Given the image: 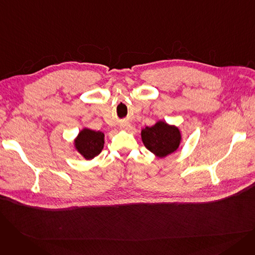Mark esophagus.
Returning a JSON list of instances; mask_svg holds the SVG:
<instances>
[{"instance_id": "esophagus-1", "label": "esophagus", "mask_w": 255, "mask_h": 255, "mask_svg": "<svg viewBox=\"0 0 255 255\" xmlns=\"http://www.w3.org/2000/svg\"><path fill=\"white\" fill-rule=\"evenodd\" d=\"M130 128H131V125L129 124V123H127V122H125V123H122L121 124V129H123V130H130Z\"/></svg>"}]
</instances>
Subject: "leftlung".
Here are the masks:
<instances>
[{
    "mask_svg": "<svg viewBox=\"0 0 255 255\" xmlns=\"http://www.w3.org/2000/svg\"><path fill=\"white\" fill-rule=\"evenodd\" d=\"M140 135L145 148L161 159L175 153L182 141L181 130L161 120L151 127L142 128Z\"/></svg>",
    "mask_w": 255,
    "mask_h": 255,
    "instance_id": "left-lung-1",
    "label": "left lung"
}]
</instances>
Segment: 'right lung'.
Segmentation results:
<instances>
[{"label": "right lung", "instance_id": "add662e5", "mask_svg": "<svg viewBox=\"0 0 255 255\" xmlns=\"http://www.w3.org/2000/svg\"><path fill=\"white\" fill-rule=\"evenodd\" d=\"M73 146L84 159L92 160L103 150L104 133L85 127L78 132L77 136L74 138Z\"/></svg>", "mask_w": 255, "mask_h": 255}]
</instances>
